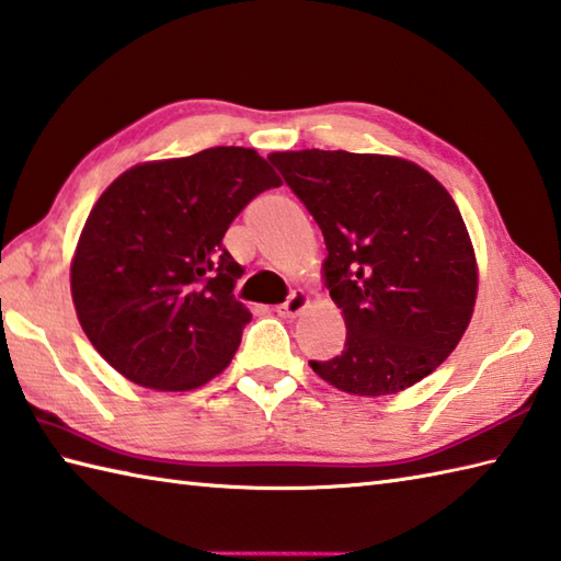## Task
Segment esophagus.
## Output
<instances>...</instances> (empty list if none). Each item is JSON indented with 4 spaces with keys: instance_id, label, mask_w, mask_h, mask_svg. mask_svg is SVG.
Instances as JSON below:
<instances>
[{
    "instance_id": "esophagus-1",
    "label": "esophagus",
    "mask_w": 561,
    "mask_h": 561,
    "mask_svg": "<svg viewBox=\"0 0 561 561\" xmlns=\"http://www.w3.org/2000/svg\"><path fill=\"white\" fill-rule=\"evenodd\" d=\"M307 307H310V295H307L305 290H295L288 297V302H283L278 307V314L280 317H297L300 312H305Z\"/></svg>"
}]
</instances>
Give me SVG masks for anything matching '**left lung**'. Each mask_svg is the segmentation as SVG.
I'll return each instance as SVG.
<instances>
[{
	"label": "left lung",
	"instance_id": "obj_1",
	"mask_svg": "<svg viewBox=\"0 0 561 561\" xmlns=\"http://www.w3.org/2000/svg\"><path fill=\"white\" fill-rule=\"evenodd\" d=\"M324 234L322 278L346 322L341 356L312 370L358 397L397 394L460 344L479 268L453 196L426 169L392 154L271 152Z\"/></svg>",
	"mask_w": 561,
	"mask_h": 561
}]
</instances>
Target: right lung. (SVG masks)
<instances>
[{"label":"right lung","mask_w":561,"mask_h":561,"mask_svg":"<svg viewBox=\"0 0 561 561\" xmlns=\"http://www.w3.org/2000/svg\"><path fill=\"white\" fill-rule=\"evenodd\" d=\"M280 186L247 147L135 164L91 208L70 266L77 319L101 358L157 392L220 375L251 319L242 266L222 237L244 205Z\"/></svg>","instance_id":"1"}]
</instances>
